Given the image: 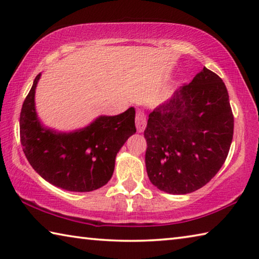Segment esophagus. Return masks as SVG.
<instances>
[{"instance_id": "obj_1", "label": "esophagus", "mask_w": 259, "mask_h": 259, "mask_svg": "<svg viewBox=\"0 0 259 259\" xmlns=\"http://www.w3.org/2000/svg\"><path fill=\"white\" fill-rule=\"evenodd\" d=\"M146 126V116L143 111H137L136 113V128L138 133H143Z\"/></svg>"}]
</instances>
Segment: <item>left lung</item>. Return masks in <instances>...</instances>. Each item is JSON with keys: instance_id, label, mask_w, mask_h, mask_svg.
<instances>
[{"instance_id": "obj_1", "label": "left lung", "mask_w": 259, "mask_h": 259, "mask_svg": "<svg viewBox=\"0 0 259 259\" xmlns=\"http://www.w3.org/2000/svg\"><path fill=\"white\" fill-rule=\"evenodd\" d=\"M233 128L224 82L203 67L148 115L144 136L151 183L170 194H187L204 186L224 164Z\"/></svg>"}]
</instances>
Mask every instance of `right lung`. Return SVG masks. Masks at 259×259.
<instances>
[{
  "label": "right lung",
  "instance_id": "obj_1",
  "mask_svg": "<svg viewBox=\"0 0 259 259\" xmlns=\"http://www.w3.org/2000/svg\"><path fill=\"white\" fill-rule=\"evenodd\" d=\"M35 77L20 113V142L29 164L52 185L71 192H91L112 178L116 154L136 133L135 108L100 115L84 128L63 133L41 123L35 108Z\"/></svg>",
  "mask_w": 259,
  "mask_h": 259
}]
</instances>
